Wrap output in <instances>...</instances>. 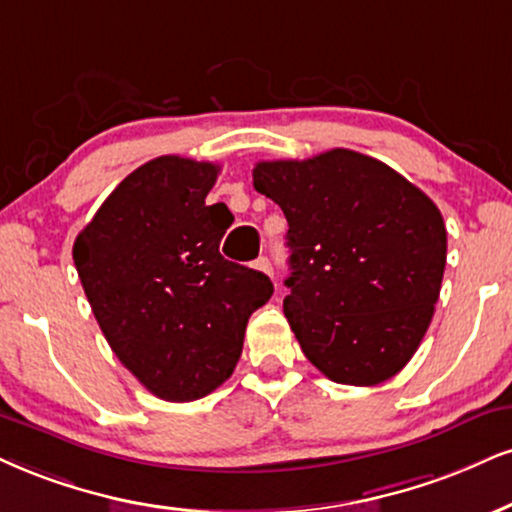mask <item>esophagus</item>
I'll return each mask as SVG.
<instances>
[{"label": "esophagus", "instance_id": "obj_1", "mask_svg": "<svg viewBox=\"0 0 512 512\" xmlns=\"http://www.w3.org/2000/svg\"><path fill=\"white\" fill-rule=\"evenodd\" d=\"M254 268L261 270V273H266V275H273V266H270V261L266 256H258L254 261Z\"/></svg>", "mask_w": 512, "mask_h": 512}]
</instances>
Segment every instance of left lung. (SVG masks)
<instances>
[{"label":"left lung","mask_w":512,"mask_h":512,"mask_svg":"<svg viewBox=\"0 0 512 512\" xmlns=\"http://www.w3.org/2000/svg\"><path fill=\"white\" fill-rule=\"evenodd\" d=\"M254 187L289 223L285 315L308 361L353 387L394 377L439 299L446 225L434 201L351 149L261 161Z\"/></svg>","instance_id":"left-lung-1"}]
</instances>
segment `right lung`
<instances>
[{
  "instance_id": "right-lung-1",
  "label": "right lung",
  "mask_w": 512,
  "mask_h": 512,
  "mask_svg": "<svg viewBox=\"0 0 512 512\" xmlns=\"http://www.w3.org/2000/svg\"><path fill=\"white\" fill-rule=\"evenodd\" d=\"M220 166L159 156L125 178L73 244L106 342L163 401H197L232 375L273 282L220 254L232 223L206 206Z\"/></svg>"
}]
</instances>
